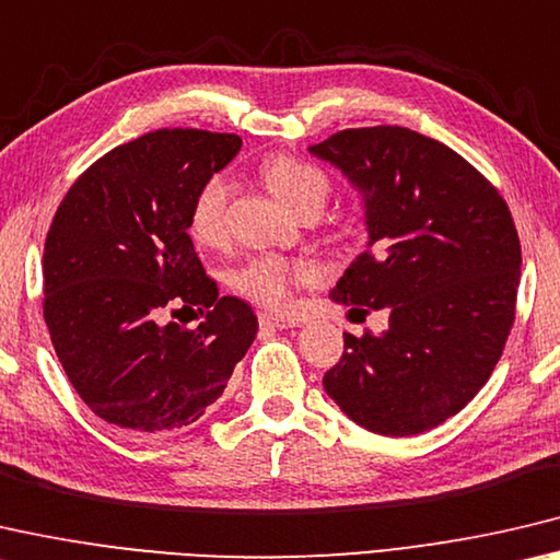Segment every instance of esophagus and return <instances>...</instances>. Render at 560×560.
I'll list each match as a JSON object with an SVG mask.
<instances>
[{
    "label": "esophagus",
    "instance_id": "esophagus-1",
    "mask_svg": "<svg viewBox=\"0 0 560 560\" xmlns=\"http://www.w3.org/2000/svg\"><path fill=\"white\" fill-rule=\"evenodd\" d=\"M260 327H270V329H288L295 327L298 319L295 317H285V315H272V313H260L258 315Z\"/></svg>",
    "mask_w": 560,
    "mask_h": 560
}]
</instances>
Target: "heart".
Segmentation results:
<instances>
[{
  "label": "heart",
  "instance_id": "1",
  "mask_svg": "<svg viewBox=\"0 0 560 560\" xmlns=\"http://www.w3.org/2000/svg\"><path fill=\"white\" fill-rule=\"evenodd\" d=\"M265 186L270 194L288 206L292 213L307 208H325L329 198V183L323 171L300 163L288 155L272 159L262 171ZM233 198V180L228 176L208 178L188 210V233L196 243L213 247L223 243L228 206ZM319 280V270L310 260H285L278 255H262L235 272L233 285L250 302L268 310H285L295 290L313 285Z\"/></svg>",
  "mask_w": 560,
  "mask_h": 560
}]
</instances>
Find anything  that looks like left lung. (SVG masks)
<instances>
[{
  "mask_svg": "<svg viewBox=\"0 0 560 560\" xmlns=\"http://www.w3.org/2000/svg\"><path fill=\"white\" fill-rule=\"evenodd\" d=\"M310 153L360 190L370 235L329 295L389 313L380 335L345 332L325 392L374 434L434 429L476 397L509 340L521 243L506 200L459 153L405 126L347 128Z\"/></svg>",
  "mask_w": 560,
  "mask_h": 560,
  "instance_id": "obj_1",
  "label": "left lung"
}]
</instances>
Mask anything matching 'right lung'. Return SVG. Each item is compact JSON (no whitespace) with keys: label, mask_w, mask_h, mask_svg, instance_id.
I'll list each match as a JSON object with an SVG mask.
<instances>
[{"label":"right lung","mask_w":560,"mask_h":560,"mask_svg":"<svg viewBox=\"0 0 560 560\" xmlns=\"http://www.w3.org/2000/svg\"><path fill=\"white\" fill-rule=\"evenodd\" d=\"M241 136L159 128L73 180L44 243V319L86 407L131 432L198 421L258 335L247 302L218 298L188 235L198 188ZM199 310L196 330L168 324Z\"/></svg>","instance_id":"obj_1"}]
</instances>
